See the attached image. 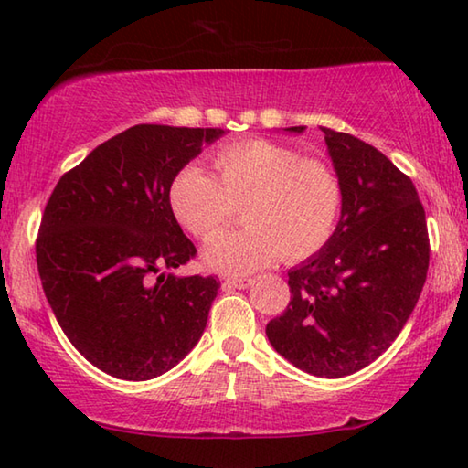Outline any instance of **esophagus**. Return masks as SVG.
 Masks as SVG:
<instances>
[{"label": "esophagus", "mask_w": 468, "mask_h": 468, "mask_svg": "<svg viewBox=\"0 0 468 468\" xmlns=\"http://www.w3.org/2000/svg\"><path fill=\"white\" fill-rule=\"evenodd\" d=\"M251 284V279H225L223 287L229 289H248Z\"/></svg>", "instance_id": "obj_1"}]
</instances>
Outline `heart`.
I'll return each instance as SVG.
<instances>
[{"instance_id":"1","label":"heart","mask_w":468,"mask_h":468,"mask_svg":"<svg viewBox=\"0 0 468 468\" xmlns=\"http://www.w3.org/2000/svg\"><path fill=\"white\" fill-rule=\"evenodd\" d=\"M220 181L200 165H187L173 179L169 200L177 220L208 241L246 204L241 232L217 238L204 250V264L227 274H248L276 260H303L335 235L343 189L320 161L272 140H250L218 150Z\"/></svg>"}]
</instances>
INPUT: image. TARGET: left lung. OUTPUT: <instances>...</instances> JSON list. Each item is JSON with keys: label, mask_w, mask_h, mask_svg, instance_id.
I'll list each match as a JSON object with an SVG mask.
<instances>
[{"label": "left lung", "mask_w": 468, "mask_h": 468, "mask_svg": "<svg viewBox=\"0 0 468 468\" xmlns=\"http://www.w3.org/2000/svg\"><path fill=\"white\" fill-rule=\"evenodd\" d=\"M322 132L343 189L340 218L330 241L289 271L291 301L266 336L301 371L345 378L405 328L425 284L430 237L413 181L390 158L351 133Z\"/></svg>", "instance_id": "1"}]
</instances>
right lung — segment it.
<instances>
[{"label":"right lung","mask_w":468,"mask_h":468,"mask_svg":"<svg viewBox=\"0 0 468 468\" xmlns=\"http://www.w3.org/2000/svg\"><path fill=\"white\" fill-rule=\"evenodd\" d=\"M218 128L140 123L68 171L45 206L37 266L45 297L86 361L144 382L197 345L220 282L177 276L196 256L173 215V179Z\"/></svg>","instance_id":"add662e5"}]
</instances>
